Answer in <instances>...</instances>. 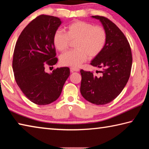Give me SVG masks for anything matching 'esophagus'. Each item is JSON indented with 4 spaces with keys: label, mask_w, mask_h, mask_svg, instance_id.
Returning a JSON list of instances; mask_svg holds the SVG:
<instances>
[{
    "label": "esophagus",
    "mask_w": 149,
    "mask_h": 149,
    "mask_svg": "<svg viewBox=\"0 0 149 149\" xmlns=\"http://www.w3.org/2000/svg\"><path fill=\"white\" fill-rule=\"evenodd\" d=\"M70 71H71V72H79V68L71 67V68H70Z\"/></svg>",
    "instance_id": "obj_1"
}]
</instances>
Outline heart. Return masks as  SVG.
<instances>
[{
    "mask_svg": "<svg viewBox=\"0 0 149 149\" xmlns=\"http://www.w3.org/2000/svg\"><path fill=\"white\" fill-rule=\"evenodd\" d=\"M108 35L100 26H94L87 22L76 20L65 27V32L61 30L55 31L53 44L59 52H64L69 47L70 41H74L75 49L63 53L60 61L67 67H78L88 57H96L106 45Z\"/></svg>",
    "mask_w": 149,
    "mask_h": 149,
    "instance_id": "heart-1",
    "label": "heart"
}]
</instances>
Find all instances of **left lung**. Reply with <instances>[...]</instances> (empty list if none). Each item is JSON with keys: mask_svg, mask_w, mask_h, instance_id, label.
<instances>
[{"mask_svg": "<svg viewBox=\"0 0 149 149\" xmlns=\"http://www.w3.org/2000/svg\"><path fill=\"white\" fill-rule=\"evenodd\" d=\"M99 19L108 35L103 50L94 57L91 65L102 69L97 77L91 71L80 70V93L87 101L96 105L113 100L123 91L130 79L132 67L130 45L123 33L108 18L92 16Z\"/></svg>", "mask_w": 149, "mask_h": 149, "instance_id": "obj_1", "label": "left lung"}]
</instances>
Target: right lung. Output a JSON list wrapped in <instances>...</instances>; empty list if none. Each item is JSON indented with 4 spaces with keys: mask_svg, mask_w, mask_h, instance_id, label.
<instances>
[{
    "mask_svg": "<svg viewBox=\"0 0 149 149\" xmlns=\"http://www.w3.org/2000/svg\"><path fill=\"white\" fill-rule=\"evenodd\" d=\"M61 23L57 17L42 14L27 25L16 41L13 61L14 78L24 94L36 104L55 101L70 75L69 67L45 72L46 65L57 63L53 36Z\"/></svg>",
    "mask_w": 149,
    "mask_h": 149,
    "instance_id": "1",
    "label": "right lung"
}]
</instances>
